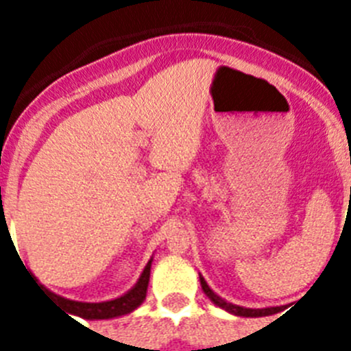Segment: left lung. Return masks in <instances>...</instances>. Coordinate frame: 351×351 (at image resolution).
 <instances>
[{
	"mask_svg": "<svg viewBox=\"0 0 351 351\" xmlns=\"http://www.w3.org/2000/svg\"><path fill=\"white\" fill-rule=\"evenodd\" d=\"M200 285H202V290L204 293H206L207 297H209L210 300H213L216 306H219V308H223L225 311L232 313V315H237V316H267V315H274V313H280L281 308H265V309H250V308H241V306H235V304H228L226 300H223L221 297H218L216 293H214L213 290H210L209 287H207L206 280H204L202 276H200Z\"/></svg>",
	"mask_w": 351,
	"mask_h": 351,
	"instance_id": "1",
	"label": "left lung"
}]
</instances>
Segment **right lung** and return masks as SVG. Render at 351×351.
<instances>
[{"label":"right lung","instance_id":"1","mask_svg":"<svg viewBox=\"0 0 351 351\" xmlns=\"http://www.w3.org/2000/svg\"><path fill=\"white\" fill-rule=\"evenodd\" d=\"M149 274H151V260L145 265L137 285L128 293H125L119 299L107 300V302H77V300H68L58 295L54 297L63 304L68 313L80 316V318H86V320H105V318L128 315V313H132L133 309H137L144 302L145 293H147Z\"/></svg>","mask_w":351,"mask_h":351}]
</instances>
